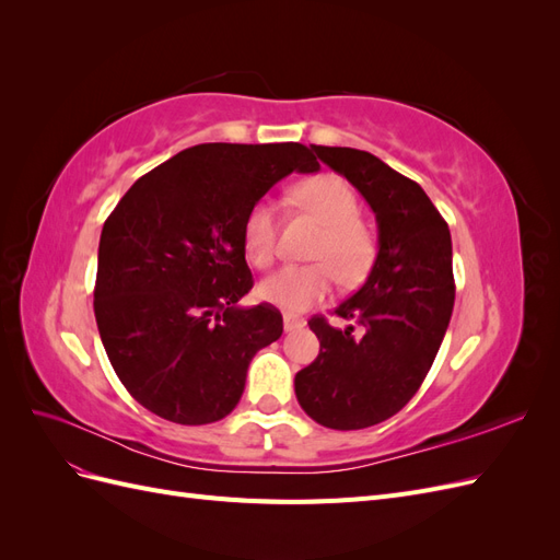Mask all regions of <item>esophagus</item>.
Wrapping results in <instances>:
<instances>
[{
    "label": "esophagus",
    "mask_w": 560,
    "mask_h": 560,
    "mask_svg": "<svg viewBox=\"0 0 560 560\" xmlns=\"http://www.w3.org/2000/svg\"><path fill=\"white\" fill-rule=\"evenodd\" d=\"M282 322H284V331H294V329H301L303 325H306V319L296 317V315H292V313H284Z\"/></svg>",
    "instance_id": "34e87169"
}]
</instances>
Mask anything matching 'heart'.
<instances>
[{
    "label": "heart",
    "instance_id": "heart-1",
    "mask_svg": "<svg viewBox=\"0 0 560 560\" xmlns=\"http://www.w3.org/2000/svg\"><path fill=\"white\" fill-rule=\"evenodd\" d=\"M296 208L322 226L308 266H284L259 284V296L287 313H301L325 301L334 280L358 284L376 259V233L360 219V200L350 184L336 175H319L294 189ZM278 214L270 200H259L245 219L243 249L249 264L268 268L276 259Z\"/></svg>",
    "mask_w": 560,
    "mask_h": 560
}]
</instances>
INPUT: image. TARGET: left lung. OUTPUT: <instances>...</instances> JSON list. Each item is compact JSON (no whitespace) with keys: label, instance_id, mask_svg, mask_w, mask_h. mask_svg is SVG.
<instances>
[{"label":"left lung","instance_id":"1","mask_svg":"<svg viewBox=\"0 0 560 560\" xmlns=\"http://www.w3.org/2000/svg\"><path fill=\"white\" fill-rule=\"evenodd\" d=\"M313 149L374 210L378 254L366 282L334 311L348 327L308 319L319 354L296 374L294 393L319 425L362 430L409 404L444 341L455 301L451 231L420 184L369 151Z\"/></svg>","mask_w":560,"mask_h":560}]
</instances>
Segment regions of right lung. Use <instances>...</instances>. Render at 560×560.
Returning a JSON list of instances; mask_svg holds the SVG:
<instances>
[{
    "label": "right lung",
    "mask_w": 560,
    "mask_h": 560,
    "mask_svg": "<svg viewBox=\"0 0 560 560\" xmlns=\"http://www.w3.org/2000/svg\"><path fill=\"white\" fill-rule=\"evenodd\" d=\"M315 173L308 147L210 142L135 182L100 235L95 319L118 381L144 409L208 425L241 401L254 354L282 336L252 290L243 226L290 173Z\"/></svg>",
    "instance_id": "add662e5"
}]
</instances>
